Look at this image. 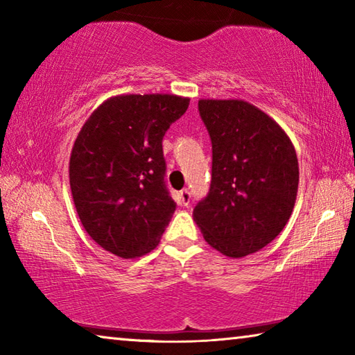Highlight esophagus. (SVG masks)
I'll use <instances>...</instances> for the list:
<instances>
[{
    "label": "esophagus",
    "instance_id": "obj_1",
    "mask_svg": "<svg viewBox=\"0 0 355 355\" xmlns=\"http://www.w3.org/2000/svg\"><path fill=\"white\" fill-rule=\"evenodd\" d=\"M178 202H180V205H182V207H189V203H191V192L188 189H184V191L180 192V194H178Z\"/></svg>",
    "mask_w": 355,
    "mask_h": 355
}]
</instances>
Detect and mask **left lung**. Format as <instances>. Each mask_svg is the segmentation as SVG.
<instances>
[{"instance_id": "1", "label": "left lung", "mask_w": 355, "mask_h": 355, "mask_svg": "<svg viewBox=\"0 0 355 355\" xmlns=\"http://www.w3.org/2000/svg\"><path fill=\"white\" fill-rule=\"evenodd\" d=\"M211 139V184L192 216L205 241L232 258L284 230L297 196L296 150L280 125L244 100H199Z\"/></svg>"}]
</instances>
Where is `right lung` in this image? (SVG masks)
I'll list each match as a JSON object with an SVG mask.
<instances>
[{"mask_svg": "<svg viewBox=\"0 0 355 355\" xmlns=\"http://www.w3.org/2000/svg\"><path fill=\"white\" fill-rule=\"evenodd\" d=\"M189 98L117 95L86 120L70 155L76 213L95 243L120 258L153 250L177 203L167 189L163 137Z\"/></svg>", "mask_w": 355, "mask_h": 355, "instance_id": "obj_1", "label": "right lung"}]
</instances>
